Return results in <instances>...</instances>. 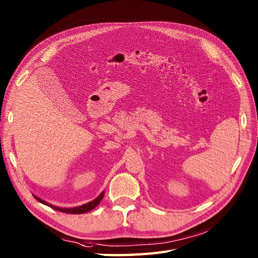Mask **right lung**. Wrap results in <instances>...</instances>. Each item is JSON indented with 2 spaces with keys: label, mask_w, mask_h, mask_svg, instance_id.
I'll use <instances>...</instances> for the list:
<instances>
[{
  "label": "right lung",
  "mask_w": 258,
  "mask_h": 258,
  "mask_svg": "<svg viewBox=\"0 0 258 258\" xmlns=\"http://www.w3.org/2000/svg\"><path fill=\"white\" fill-rule=\"evenodd\" d=\"M104 194H105V192H102L101 195H99L97 198H95L94 201L90 202L88 204L82 205V206H79V207H75V208H59V207H54V206H52L50 204L44 202L43 199H40V198H38L36 196H34V198L37 199L39 203L44 204V205H47L48 207L52 208V209H54V210L65 212V213H71V214H82V213H86V212H89L91 210H93L96 206H98V204L101 203V201H102L103 197H104Z\"/></svg>",
  "instance_id": "1"
}]
</instances>
